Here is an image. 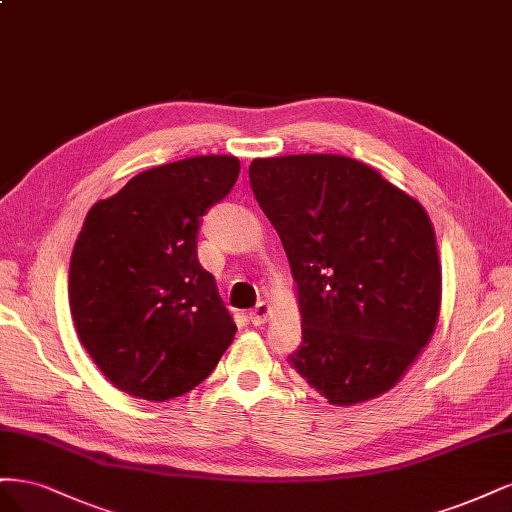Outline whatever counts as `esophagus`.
Here are the masks:
<instances>
[{"label": "esophagus", "instance_id": "1", "mask_svg": "<svg viewBox=\"0 0 512 512\" xmlns=\"http://www.w3.org/2000/svg\"><path fill=\"white\" fill-rule=\"evenodd\" d=\"M268 315H270V306H268L266 302H259V304L249 312V321L257 327V325H263V323H266Z\"/></svg>", "mask_w": 512, "mask_h": 512}]
</instances>
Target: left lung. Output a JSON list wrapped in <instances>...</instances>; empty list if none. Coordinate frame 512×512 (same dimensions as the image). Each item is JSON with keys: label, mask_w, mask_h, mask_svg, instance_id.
Returning <instances> with one entry per match:
<instances>
[{"label": "left lung", "mask_w": 512, "mask_h": 512, "mask_svg": "<svg viewBox=\"0 0 512 512\" xmlns=\"http://www.w3.org/2000/svg\"><path fill=\"white\" fill-rule=\"evenodd\" d=\"M249 178L298 283L291 366L329 404L389 391L438 321L440 261L423 206L342 155L255 159Z\"/></svg>", "instance_id": "8db88e82"}]
</instances>
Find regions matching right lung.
<instances>
[{
    "label": "right lung",
    "mask_w": 512,
    "mask_h": 512,
    "mask_svg": "<svg viewBox=\"0 0 512 512\" xmlns=\"http://www.w3.org/2000/svg\"><path fill=\"white\" fill-rule=\"evenodd\" d=\"M238 174L227 155L166 163L87 214L70 261V310L95 366L134 398L191 391L234 340L214 276L197 259V232Z\"/></svg>",
    "instance_id": "obj_1"
}]
</instances>
